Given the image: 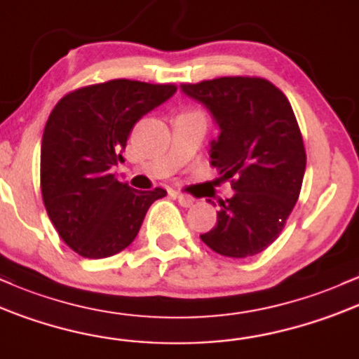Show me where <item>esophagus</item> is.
<instances>
[{
  "label": "esophagus",
  "instance_id": "esophagus-1",
  "mask_svg": "<svg viewBox=\"0 0 359 359\" xmlns=\"http://www.w3.org/2000/svg\"><path fill=\"white\" fill-rule=\"evenodd\" d=\"M175 198L178 200L181 207H184V208L191 207L193 201H195V198H193V196H190V195H184V193H175Z\"/></svg>",
  "mask_w": 359,
  "mask_h": 359
}]
</instances>
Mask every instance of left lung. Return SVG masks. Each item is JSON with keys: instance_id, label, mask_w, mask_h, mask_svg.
<instances>
[{"instance_id": "obj_1", "label": "left lung", "mask_w": 359, "mask_h": 359, "mask_svg": "<svg viewBox=\"0 0 359 359\" xmlns=\"http://www.w3.org/2000/svg\"><path fill=\"white\" fill-rule=\"evenodd\" d=\"M180 88L219 126L210 164L236 191L200 239L227 257L259 255L283 231L304 181L307 156L292 104L261 78H217Z\"/></svg>"}]
</instances>
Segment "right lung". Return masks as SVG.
Listing matches in <instances>:
<instances>
[{"label": "right lung", "mask_w": 359, "mask_h": 359, "mask_svg": "<svg viewBox=\"0 0 359 359\" xmlns=\"http://www.w3.org/2000/svg\"><path fill=\"white\" fill-rule=\"evenodd\" d=\"M176 93L175 84L130 79L93 84L64 96L47 120L40 147V188L60 239L88 259L132 244L144 217L166 190L139 191L120 183L132 128Z\"/></svg>", "instance_id": "obj_1"}]
</instances>
